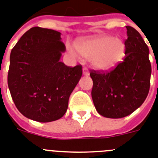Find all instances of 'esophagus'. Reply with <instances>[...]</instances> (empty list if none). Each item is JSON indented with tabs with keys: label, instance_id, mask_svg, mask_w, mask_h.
Listing matches in <instances>:
<instances>
[{
	"label": "esophagus",
	"instance_id": "34e87169",
	"mask_svg": "<svg viewBox=\"0 0 158 158\" xmlns=\"http://www.w3.org/2000/svg\"><path fill=\"white\" fill-rule=\"evenodd\" d=\"M82 74H83L84 76H88L89 75V71H88L87 69H86V68H83V69H82Z\"/></svg>",
	"mask_w": 158,
	"mask_h": 158
}]
</instances>
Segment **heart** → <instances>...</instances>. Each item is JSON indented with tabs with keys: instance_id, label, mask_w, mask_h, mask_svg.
I'll list each match as a JSON object with an SVG mask.
<instances>
[{
	"instance_id": "obj_1",
	"label": "heart",
	"mask_w": 158,
	"mask_h": 158,
	"mask_svg": "<svg viewBox=\"0 0 158 158\" xmlns=\"http://www.w3.org/2000/svg\"><path fill=\"white\" fill-rule=\"evenodd\" d=\"M78 52L86 59L96 70L109 71L123 60L126 52V45L123 39L110 35H98L92 38H81L76 42ZM72 56L75 50L69 47Z\"/></svg>"
}]
</instances>
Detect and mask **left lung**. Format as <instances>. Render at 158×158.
<instances>
[{"instance_id":"obj_1","label":"left lung","mask_w":158,"mask_h":158,"mask_svg":"<svg viewBox=\"0 0 158 158\" xmlns=\"http://www.w3.org/2000/svg\"><path fill=\"white\" fill-rule=\"evenodd\" d=\"M127 28L126 52L123 61L109 72H90L91 96L98 113L107 118L127 116L143 105L148 95L151 64L150 50L141 35Z\"/></svg>"}]
</instances>
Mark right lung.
Returning a JSON list of instances; mask_svg holds the SVG:
<instances>
[{"label":"right lung","instance_id":"obj_1","mask_svg":"<svg viewBox=\"0 0 158 158\" xmlns=\"http://www.w3.org/2000/svg\"><path fill=\"white\" fill-rule=\"evenodd\" d=\"M61 34L39 27L31 28L10 54L8 85L18 110L42 123L59 120L82 76V66L68 67L60 60L66 48Z\"/></svg>","mask_w":158,"mask_h":158}]
</instances>
